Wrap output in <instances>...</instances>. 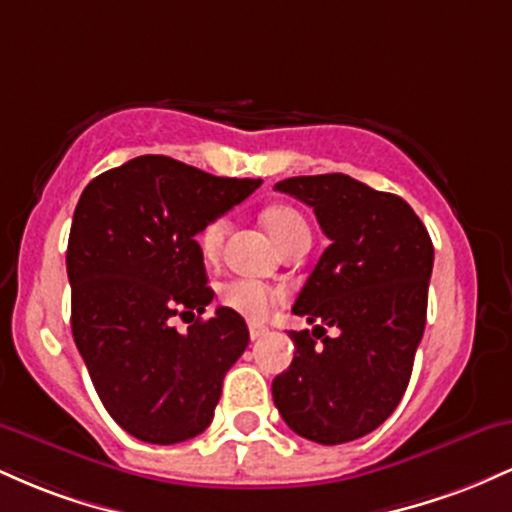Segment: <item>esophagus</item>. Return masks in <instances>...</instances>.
Wrapping results in <instances>:
<instances>
[{
    "instance_id": "1",
    "label": "esophagus",
    "mask_w": 512,
    "mask_h": 512,
    "mask_svg": "<svg viewBox=\"0 0 512 512\" xmlns=\"http://www.w3.org/2000/svg\"><path fill=\"white\" fill-rule=\"evenodd\" d=\"M264 334H267V327L257 325V322H250V339H252V342H255V339L264 337Z\"/></svg>"
}]
</instances>
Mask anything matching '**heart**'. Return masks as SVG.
<instances>
[{
	"instance_id": "obj_1",
	"label": "heart",
	"mask_w": 512,
	"mask_h": 512,
	"mask_svg": "<svg viewBox=\"0 0 512 512\" xmlns=\"http://www.w3.org/2000/svg\"><path fill=\"white\" fill-rule=\"evenodd\" d=\"M262 223L281 250L286 245L296 243V240H310L308 221L303 219L301 211L286 207V204H274V207L264 209ZM226 228V219H214L199 233V250H202V255L207 260H214L219 255ZM219 301L223 308L248 317V320H264L269 315V310H272L276 293L269 286H264L262 281L231 279L219 289Z\"/></svg>"
}]
</instances>
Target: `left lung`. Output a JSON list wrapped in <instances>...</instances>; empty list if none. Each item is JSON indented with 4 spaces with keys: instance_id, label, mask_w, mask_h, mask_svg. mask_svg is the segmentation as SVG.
<instances>
[{
    "instance_id": "8db88e82",
    "label": "left lung",
    "mask_w": 512,
    "mask_h": 512,
    "mask_svg": "<svg viewBox=\"0 0 512 512\" xmlns=\"http://www.w3.org/2000/svg\"><path fill=\"white\" fill-rule=\"evenodd\" d=\"M274 190L313 207L330 238L293 303L315 327L289 332L296 354L274 378V404L301 438L349 443L383 424L409 385L426 327L431 236L402 197L344 173L301 175Z\"/></svg>"
}]
</instances>
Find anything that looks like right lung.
<instances>
[{"label":"right lung","mask_w":512,"mask_h":512,"mask_svg":"<svg viewBox=\"0 0 512 512\" xmlns=\"http://www.w3.org/2000/svg\"><path fill=\"white\" fill-rule=\"evenodd\" d=\"M260 185L137 156L81 192L67 245L72 334L103 407L129 436L173 445L214 419L248 325L228 308L187 332L173 317L202 315L214 301L197 233Z\"/></svg>","instance_id":"obj_1"}]
</instances>
